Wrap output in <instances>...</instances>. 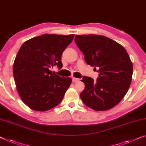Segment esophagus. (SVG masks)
Instances as JSON below:
<instances>
[{
  "instance_id": "34e87169",
  "label": "esophagus",
  "mask_w": 146,
  "mask_h": 146,
  "mask_svg": "<svg viewBox=\"0 0 146 146\" xmlns=\"http://www.w3.org/2000/svg\"><path fill=\"white\" fill-rule=\"evenodd\" d=\"M72 80H73V82H75L79 81V79H77V78H75V77H73Z\"/></svg>"
}]
</instances>
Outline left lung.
<instances>
[{
	"mask_svg": "<svg viewBox=\"0 0 146 146\" xmlns=\"http://www.w3.org/2000/svg\"><path fill=\"white\" fill-rule=\"evenodd\" d=\"M75 41L86 64L98 69L96 80L84 76L83 103L95 111H106L117 105L129 90L133 66L123 46L105 36L76 35Z\"/></svg>",
	"mask_w": 146,
	"mask_h": 146,
	"instance_id": "8db88e82",
	"label": "left lung"
}]
</instances>
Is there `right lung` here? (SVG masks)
<instances>
[{
	"instance_id": "1",
	"label": "right lung",
	"mask_w": 146,
	"mask_h": 146,
	"mask_svg": "<svg viewBox=\"0 0 146 146\" xmlns=\"http://www.w3.org/2000/svg\"><path fill=\"white\" fill-rule=\"evenodd\" d=\"M75 35L44 34L23 43L13 66L17 91L25 105L45 111L58 106L70 86V77H61L50 70L61 69L62 54Z\"/></svg>"
}]
</instances>
